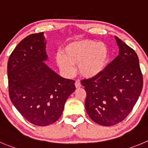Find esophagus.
I'll return each instance as SVG.
<instances>
[{"label":"esophagus","instance_id":"34e87169","mask_svg":"<svg viewBox=\"0 0 148 148\" xmlns=\"http://www.w3.org/2000/svg\"><path fill=\"white\" fill-rule=\"evenodd\" d=\"M75 86L76 87V88H80L81 87V83L79 82V81H76L75 83Z\"/></svg>","mask_w":148,"mask_h":148}]
</instances>
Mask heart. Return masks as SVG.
Here are the masks:
<instances>
[{
	"label": "heart",
	"instance_id": "1",
	"mask_svg": "<svg viewBox=\"0 0 148 148\" xmlns=\"http://www.w3.org/2000/svg\"><path fill=\"white\" fill-rule=\"evenodd\" d=\"M110 60V51L104 43L82 39L68 43L63 49V55L58 54L57 64L66 75H73V66L78 65L80 75L86 79L97 78L103 73Z\"/></svg>",
	"mask_w": 148,
	"mask_h": 148
}]
</instances>
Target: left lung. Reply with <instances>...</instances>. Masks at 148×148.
Instances as JSON below:
<instances>
[{"label": "left lung", "instance_id": "left-lung-1", "mask_svg": "<svg viewBox=\"0 0 148 148\" xmlns=\"http://www.w3.org/2000/svg\"><path fill=\"white\" fill-rule=\"evenodd\" d=\"M119 54L99 76L83 80L86 97L85 108L95 123L110 126L120 123L138 100L143 86L136 52L115 36Z\"/></svg>", "mask_w": 148, "mask_h": 148}]
</instances>
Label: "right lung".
I'll return each mask as SVG.
<instances>
[{"label": "right lung", "mask_w": 148, "mask_h": 148, "mask_svg": "<svg viewBox=\"0 0 148 148\" xmlns=\"http://www.w3.org/2000/svg\"><path fill=\"white\" fill-rule=\"evenodd\" d=\"M46 44L43 33L27 36L10 55L7 67L11 101L27 121L40 126L60 119L75 90V81L62 78L44 62Z\"/></svg>", "instance_id": "right-lung-1"}]
</instances>
